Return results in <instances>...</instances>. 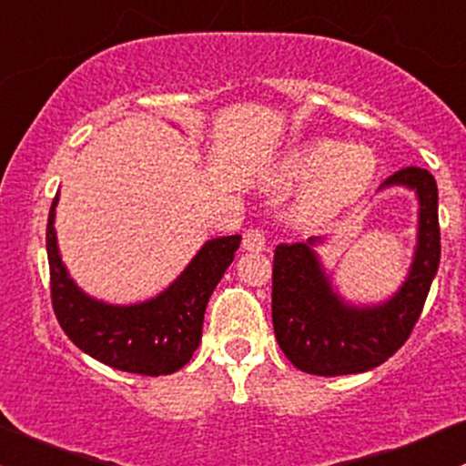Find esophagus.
<instances>
[{"mask_svg": "<svg viewBox=\"0 0 466 466\" xmlns=\"http://www.w3.org/2000/svg\"><path fill=\"white\" fill-rule=\"evenodd\" d=\"M242 247L244 251H251V253H260L267 248V238L260 228H247L242 235Z\"/></svg>", "mask_w": 466, "mask_h": 466, "instance_id": "34e87169", "label": "esophagus"}]
</instances>
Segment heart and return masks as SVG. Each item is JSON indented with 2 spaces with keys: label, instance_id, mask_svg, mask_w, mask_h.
Instances as JSON below:
<instances>
[{
  "label": "heart",
  "instance_id": "obj_1",
  "mask_svg": "<svg viewBox=\"0 0 466 466\" xmlns=\"http://www.w3.org/2000/svg\"><path fill=\"white\" fill-rule=\"evenodd\" d=\"M379 159L361 143L314 137L287 152L280 175L287 181H309L299 199V215L307 222H328L357 204L375 184Z\"/></svg>",
  "mask_w": 466,
  "mask_h": 466
}]
</instances>
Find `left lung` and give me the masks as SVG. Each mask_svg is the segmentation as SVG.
I'll use <instances>...</instances> for the list:
<instances>
[{"instance_id": "obj_1", "label": "left lung", "mask_w": 466, "mask_h": 466, "mask_svg": "<svg viewBox=\"0 0 466 466\" xmlns=\"http://www.w3.org/2000/svg\"><path fill=\"white\" fill-rule=\"evenodd\" d=\"M386 188L417 198V242L404 282L381 303L354 305L340 296L316 248L329 238L278 244L273 253L271 319L285 357L307 375L337 377L381 366L409 339L440 267L438 184L421 167L388 177Z\"/></svg>"}]
</instances>
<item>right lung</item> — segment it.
<instances>
[{
    "label": "right lung",
    "instance_id": "obj_1",
    "mask_svg": "<svg viewBox=\"0 0 466 466\" xmlns=\"http://www.w3.org/2000/svg\"><path fill=\"white\" fill-rule=\"evenodd\" d=\"M56 195L46 224L51 300L65 334L114 370L159 377L190 361L201 340L210 294L233 262L242 235L206 239L188 267L152 299L114 305L80 289L62 262L56 235Z\"/></svg>",
    "mask_w": 466,
    "mask_h": 466
}]
</instances>
